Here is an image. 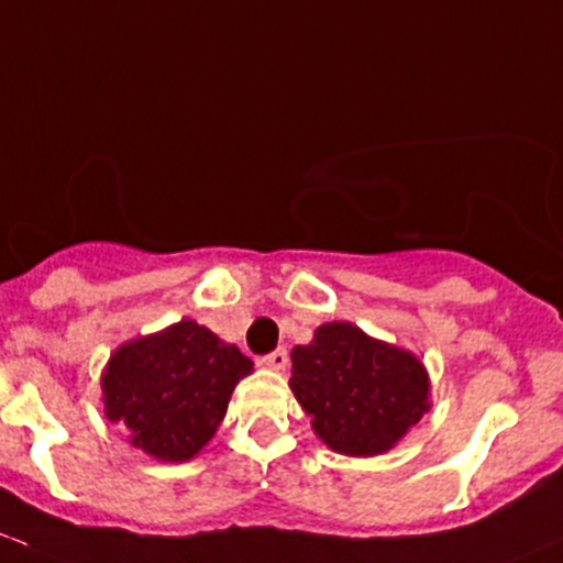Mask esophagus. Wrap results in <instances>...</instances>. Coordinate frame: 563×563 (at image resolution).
<instances>
[{
  "instance_id": "1",
  "label": "esophagus",
  "mask_w": 563,
  "mask_h": 563,
  "mask_svg": "<svg viewBox=\"0 0 563 563\" xmlns=\"http://www.w3.org/2000/svg\"><path fill=\"white\" fill-rule=\"evenodd\" d=\"M262 366L272 368V372H286L288 366V350L277 347L275 352H269V355L262 357Z\"/></svg>"
}]
</instances>
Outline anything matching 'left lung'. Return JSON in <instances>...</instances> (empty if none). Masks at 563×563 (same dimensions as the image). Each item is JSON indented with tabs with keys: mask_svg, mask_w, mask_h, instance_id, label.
<instances>
[{
	"mask_svg": "<svg viewBox=\"0 0 563 563\" xmlns=\"http://www.w3.org/2000/svg\"><path fill=\"white\" fill-rule=\"evenodd\" d=\"M291 390L325 446L347 456L390 452L430 409V379L409 350L357 325H320L291 352Z\"/></svg>",
	"mask_w": 563,
	"mask_h": 563,
	"instance_id": "obj_1",
	"label": "left lung"
}]
</instances>
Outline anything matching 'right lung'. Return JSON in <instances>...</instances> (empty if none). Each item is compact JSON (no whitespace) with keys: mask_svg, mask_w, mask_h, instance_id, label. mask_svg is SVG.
Instances as JSON below:
<instances>
[{"mask_svg":"<svg viewBox=\"0 0 563 563\" xmlns=\"http://www.w3.org/2000/svg\"><path fill=\"white\" fill-rule=\"evenodd\" d=\"M251 357L206 325L181 320L122 344L101 376L103 413L163 462H187L213 438Z\"/></svg>","mask_w":563,"mask_h":563,"instance_id":"1","label":"right lung"}]
</instances>
